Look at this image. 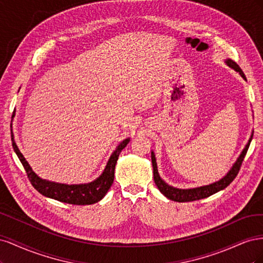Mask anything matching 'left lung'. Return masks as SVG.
Wrapping results in <instances>:
<instances>
[{
	"label": "left lung",
	"instance_id": "1",
	"mask_svg": "<svg viewBox=\"0 0 263 263\" xmlns=\"http://www.w3.org/2000/svg\"><path fill=\"white\" fill-rule=\"evenodd\" d=\"M225 62L229 68H232L235 71H237V72H239V74L245 79V80H247L243 72H242V70L240 69V67L238 66L235 61L227 59ZM252 136H253V133L251 134V136H250L248 142H247L246 147L241 151L240 156L238 157L237 161L234 163V165L232 166V169L228 171V173L226 174L224 178L220 179L219 181L212 183V184L198 186V187H193V189H178V187H173L169 184H166V183L160 178V176H159L158 168H157V162H156V157H155L154 151H151V161H153L154 180H155L156 185L158 186L159 191H160V192L165 197H168L169 200L176 201V202H181V203L182 202H192V201L202 200V198L209 197V196H211L215 193L219 192L220 190H224L225 187H227L230 184V183L234 181V179L237 177L238 172H239V170H240L241 163L243 161V158H245L247 151H248V148L250 146Z\"/></svg>",
	"mask_w": 263,
	"mask_h": 263
}]
</instances>
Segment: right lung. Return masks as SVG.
<instances>
[{"label":"right lung","instance_id":"add662e5","mask_svg":"<svg viewBox=\"0 0 263 263\" xmlns=\"http://www.w3.org/2000/svg\"><path fill=\"white\" fill-rule=\"evenodd\" d=\"M129 142V138L123 140L116 148V150L109 157L107 164L104 171L101 176L90 183L84 184H63V183H55L51 181H47L39 178L37 174L30 168V165L24 158L20 151L16 142L14 140V135L12 133V145L14 151L16 153L18 159L21 160L24 169H25L27 177L39 193L46 197L53 198L62 203L73 204V205H90L98 203L103 197L105 196L109 187L112 186L114 181V172L117 159L122 150Z\"/></svg>","mask_w":263,"mask_h":263}]
</instances>
